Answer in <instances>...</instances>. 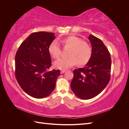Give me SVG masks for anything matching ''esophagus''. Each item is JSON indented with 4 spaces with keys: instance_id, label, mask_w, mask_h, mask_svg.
Masks as SVG:
<instances>
[{
    "instance_id": "obj_1",
    "label": "esophagus",
    "mask_w": 129,
    "mask_h": 129,
    "mask_svg": "<svg viewBox=\"0 0 129 129\" xmlns=\"http://www.w3.org/2000/svg\"><path fill=\"white\" fill-rule=\"evenodd\" d=\"M66 72V70H65V69H61V71H60V73L61 74H63Z\"/></svg>"
}]
</instances>
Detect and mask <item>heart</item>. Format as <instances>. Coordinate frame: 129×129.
Here are the masks:
<instances>
[{"label": "heart", "instance_id": "obj_1", "mask_svg": "<svg viewBox=\"0 0 129 129\" xmlns=\"http://www.w3.org/2000/svg\"><path fill=\"white\" fill-rule=\"evenodd\" d=\"M63 46L71 47L68 57H61L54 62V65L58 69H67L79 63L82 66L87 64L92 55L91 46L86 41L75 36H70L60 41ZM49 54L56 58L61 55V50L57 41H53L49 46Z\"/></svg>", "mask_w": 129, "mask_h": 129}]
</instances>
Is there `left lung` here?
I'll list each match as a JSON object with an SVG mask.
<instances>
[{"instance_id":"8db88e82","label":"left lung","mask_w":129,"mask_h":129,"mask_svg":"<svg viewBox=\"0 0 129 129\" xmlns=\"http://www.w3.org/2000/svg\"><path fill=\"white\" fill-rule=\"evenodd\" d=\"M88 39L92 47V55L83 68L74 71L71 89L82 100L93 98L107 87L110 79V54L100 39L90 34Z\"/></svg>"}]
</instances>
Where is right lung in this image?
Returning a JSON list of instances; mask_svg holds the SVG:
<instances>
[{"instance_id":"right-lung-1","label":"right lung","mask_w":129,"mask_h":129,"mask_svg":"<svg viewBox=\"0 0 129 129\" xmlns=\"http://www.w3.org/2000/svg\"><path fill=\"white\" fill-rule=\"evenodd\" d=\"M55 34L46 32L30 34L19 47L15 57V77L27 94L36 99L47 97L55 89L60 70L49 71V46Z\"/></svg>"}]
</instances>
